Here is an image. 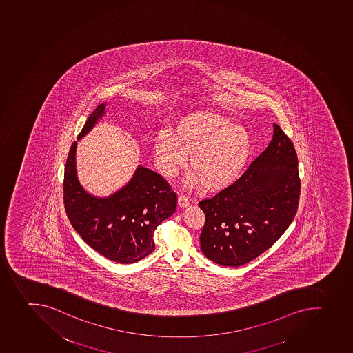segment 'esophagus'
Instances as JSON below:
<instances>
[{
  "label": "esophagus",
  "instance_id": "obj_1",
  "mask_svg": "<svg viewBox=\"0 0 353 353\" xmlns=\"http://www.w3.org/2000/svg\"><path fill=\"white\" fill-rule=\"evenodd\" d=\"M189 203H190V201H189V198H188L187 196H185V194H179V207H181V208H185V207H187L188 205H189Z\"/></svg>",
  "mask_w": 353,
  "mask_h": 353
}]
</instances>
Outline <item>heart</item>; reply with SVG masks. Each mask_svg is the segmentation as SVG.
<instances>
[{"label": "heart", "mask_w": 353, "mask_h": 353, "mask_svg": "<svg viewBox=\"0 0 353 353\" xmlns=\"http://www.w3.org/2000/svg\"><path fill=\"white\" fill-rule=\"evenodd\" d=\"M159 172L173 178L189 159L188 185L219 192L241 178L254 154L250 132L215 112H196L175 122L172 131L161 130L152 141Z\"/></svg>", "instance_id": "obj_1"}]
</instances>
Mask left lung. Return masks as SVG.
<instances>
[{
  "mask_svg": "<svg viewBox=\"0 0 353 353\" xmlns=\"http://www.w3.org/2000/svg\"><path fill=\"white\" fill-rule=\"evenodd\" d=\"M300 197L292 141L274 123L273 139L234 185L199 203L201 248L222 266L247 264L270 248L296 216Z\"/></svg>",
  "mask_w": 353,
  "mask_h": 353,
  "instance_id": "1",
  "label": "left lung"
}]
</instances>
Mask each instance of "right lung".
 <instances>
[{
  "mask_svg": "<svg viewBox=\"0 0 353 353\" xmlns=\"http://www.w3.org/2000/svg\"><path fill=\"white\" fill-rule=\"evenodd\" d=\"M102 103L89 115L78 136H86L104 117ZM77 141L64 172L63 199L73 229L87 245L110 261L134 264L155 249L156 228L176 210V194L162 175L138 166L130 181L108 197L88 194L77 176Z\"/></svg>",
  "mask_w": 353,
  "mask_h": 353,
  "instance_id": "1",
  "label": "right lung"
}]
</instances>
